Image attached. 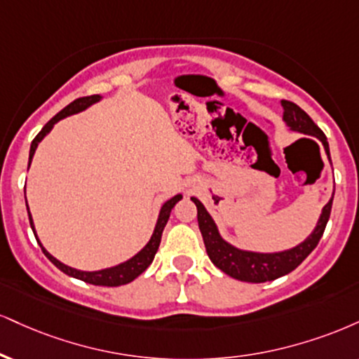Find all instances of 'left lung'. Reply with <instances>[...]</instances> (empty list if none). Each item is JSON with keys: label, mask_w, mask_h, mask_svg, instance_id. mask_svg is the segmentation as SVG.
Listing matches in <instances>:
<instances>
[{"label": "left lung", "mask_w": 359, "mask_h": 359, "mask_svg": "<svg viewBox=\"0 0 359 359\" xmlns=\"http://www.w3.org/2000/svg\"><path fill=\"white\" fill-rule=\"evenodd\" d=\"M280 107H283V122L286 123L289 130L318 138L325 147L327 161L331 162L330 145H327L326 135L319 130L318 125L311 120V116L292 102L280 100ZM332 196H334V192H332ZM191 201L197 207V222L202 239H204L207 256L227 276L237 280H244V283H267V280H274L280 276H286L291 271H294L313 252L319 239L323 237L326 224L330 221L332 205V198H330V202L323 207L313 232L306 237L303 243L284 250L259 252V250L241 249L234 244L227 243L221 236L217 224H215L212 215L209 214L204 204L197 197H191Z\"/></svg>", "instance_id": "left-lung-1"}]
</instances>
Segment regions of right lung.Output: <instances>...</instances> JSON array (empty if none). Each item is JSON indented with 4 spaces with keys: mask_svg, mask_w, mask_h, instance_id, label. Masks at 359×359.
<instances>
[{
    "mask_svg": "<svg viewBox=\"0 0 359 359\" xmlns=\"http://www.w3.org/2000/svg\"><path fill=\"white\" fill-rule=\"evenodd\" d=\"M100 100H102L100 95H92V97L76 98L75 102L70 103V105L65 107V109L60 111V114H56L53 118H51L50 122L41 128V132L38 133V135L34 137V140L32 142V147H29V162H28V167H29V163H32V161H33V155H34V152H36L38 144H40L43 138L48 135L51 130H53V127L60 122V120L67 118V116H70V115L80 114V111H85L86 109H90V107L95 105V103H98ZM180 198H182V194H177V196L170 197V198H168V201L163 202L162 207H161V212H158L157 222H155L154 232H152V236H150V239H149V243H147L144 248L138 250L137 254H133L130 259H127V261L120 262V264L105 267V269H98V271L75 269V267L63 264L62 261H58V259L51 256L48 250L43 248V244L40 243V239H38V234H36V229H34V222H33L32 212H29V209H28V202H27V209H28V217H29V224H32L33 234H34V237H36V241H38V244H40L43 254H45V256L48 257L50 261L53 262V264L58 267L60 271H62V273H65L67 276H70V278L85 280V283H88V284H95V286L115 287V286H122V284L132 283L133 279L138 278V276L144 273L147 267L152 264L155 254H157L158 245H161L163 227H165L168 217H170V210L174 209V205L180 201Z\"/></svg>",
    "mask_w": 359,
    "mask_h": 359,
    "instance_id": "obj_1",
    "label": "right lung"
}]
</instances>
